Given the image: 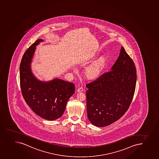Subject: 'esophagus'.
I'll use <instances>...</instances> for the list:
<instances>
[{"label": "esophagus", "instance_id": "1", "mask_svg": "<svg viewBox=\"0 0 159 159\" xmlns=\"http://www.w3.org/2000/svg\"><path fill=\"white\" fill-rule=\"evenodd\" d=\"M83 89L82 88H80L77 89V92L80 93L83 92Z\"/></svg>", "mask_w": 159, "mask_h": 159}]
</instances>
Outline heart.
<instances>
[{
    "label": "heart",
    "instance_id": "obj_1",
    "mask_svg": "<svg viewBox=\"0 0 159 159\" xmlns=\"http://www.w3.org/2000/svg\"><path fill=\"white\" fill-rule=\"evenodd\" d=\"M98 54L95 53L89 58V62H92L97 58ZM109 59L107 56L103 55L89 65L84 71L85 78L89 81L97 80L101 77L107 67Z\"/></svg>",
    "mask_w": 159,
    "mask_h": 159
}]
</instances>
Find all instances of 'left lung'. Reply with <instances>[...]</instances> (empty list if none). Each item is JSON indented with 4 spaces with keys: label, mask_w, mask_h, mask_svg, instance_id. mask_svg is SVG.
<instances>
[{
    "label": "left lung",
    "mask_w": 159,
    "mask_h": 159,
    "mask_svg": "<svg viewBox=\"0 0 159 159\" xmlns=\"http://www.w3.org/2000/svg\"><path fill=\"white\" fill-rule=\"evenodd\" d=\"M136 70L124 47L110 70L86 84L88 119L96 127H106L123 116L134 94Z\"/></svg>",
    "instance_id": "left-lung-1"
}]
</instances>
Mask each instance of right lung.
<instances>
[{
  "label": "right lung",
  "instance_id": "right-lung-1",
  "mask_svg": "<svg viewBox=\"0 0 159 159\" xmlns=\"http://www.w3.org/2000/svg\"><path fill=\"white\" fill-rule=\"evenodd\" d=\"M38 39L25 52L20 67V84L23 97L32 110L42 118L54 120L65 111L67 102L75 91L74 83L59 78L41 81L32 73L31 63Z\"/></svg>",
  "mask_w": 159,
  "mask_h": 159
}]
</instances>
